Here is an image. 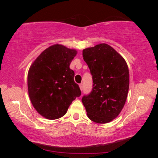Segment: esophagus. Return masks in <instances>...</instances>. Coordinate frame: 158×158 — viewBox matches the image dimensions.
<instances>
[{"instance_id": "1", "label": "esophagus", "mask_w": 158, "mask_h": 158, "mask_svg": "<svg viewBox=\"0 0 158 158\" xmlns=\"http://www.w3.org/2000/svg\"><path fill=\"white\" fill-rule=\"evenodd\" d=\"M79 87H80V89H81V90L82 91L83 89H84V85H83V84H79Z\"/></svg>"}]
</instances>
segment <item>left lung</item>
Returning a JSON list of instances; mask_svg holds the SVG:
<instances>
[{
    "label": "left lung",
    "instance_id": "left-lung-1",
    "mask_svg": "<svg viewBox=\"0 0 158 158\" xmlns=\"http://www.w3.org/2000/svg\"><path fill=\"white\" fill-rule=\"evenodd\" d=\"M84 60L93 78V89L81 101L92 121L107 123L118 116L129 90L130 75L126 62L106 44L83 50Z\"/></svg>",
    "mask_w": 158,
    "mask_h": 158
}]
</instances>
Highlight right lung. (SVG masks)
<instances>
[{"mask_svg": "<svg viewBox=\"0 0 158 158\" xmlns=\"http://www.w3.org/2000/svg\"><path fill=\"white\" fill-rule=\"evenodd\" d=\"M77 51L54 44L42 52L28 74V89L34 108L42 116L54 120L63 116L81 94L69 68Z\"/></svg>", "mask_w": 158, "mask_h": 158, "instance_id": "1", "label": "right lung"}]
</instances>
